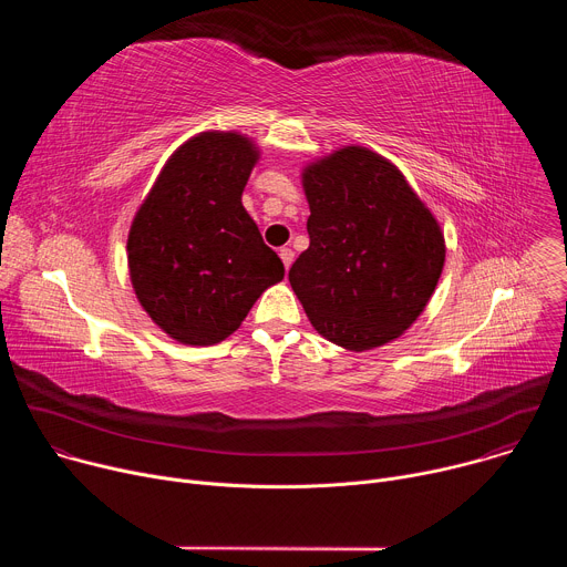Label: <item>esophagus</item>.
Masks as SVG:
<instances>
[{
    "label": "esophagus",
    "instance_id": "1",
    "mask_svg": "<svg viewBox=\"0 0 567 567\" xmlns=\"http://www.w3.org/2000/svg\"><path fill=\"white\" fill-rule=\"evenodd\" d=\"M280 260H282V265H285V269H289L291 267V262H293V251L291 249H280Z\"/></svg>",
    "mask_w": 567,
    "mask_h": 567
}]
</instances>
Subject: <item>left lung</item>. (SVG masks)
<instances>
[{
  "label": "left lung",
  "mask_w": 567,
  "mask_h": 567,
  "mask_svg": "<svg viewBox=\"0 0 567 567\" xmlns=\"http://www.w3.org/2000/svg\"><path fill=\"white\" fill-rule=\"evenodd\" d=\"M309 249L289 282L313 330L363 352L406 332L444 269L440 221L401 171L363 145H343L302 171Z\"/></svg>",
  "instance_id": "left-lung-1"
}]
</instances>
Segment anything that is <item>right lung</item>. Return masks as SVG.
Listing matches in <instances>:
<instances>
[{
	"instance_id": "obj_1",
	"label": "right lung",
	"mask_w": 567,
	"mask_h": 567,
	"mask_svg": "<svg viewBox=\"0 0 567 567\" xmlns=\"http://www.w3.org/2000/svg\"><path fill=\"white\" fill-rule=\"evenodd\" d=\"M258 145L239 132H199L179 145L138 206L127 267L147 316L184 346H215L285 278L241 206Z\"/></svg>"
}]
</instances>
